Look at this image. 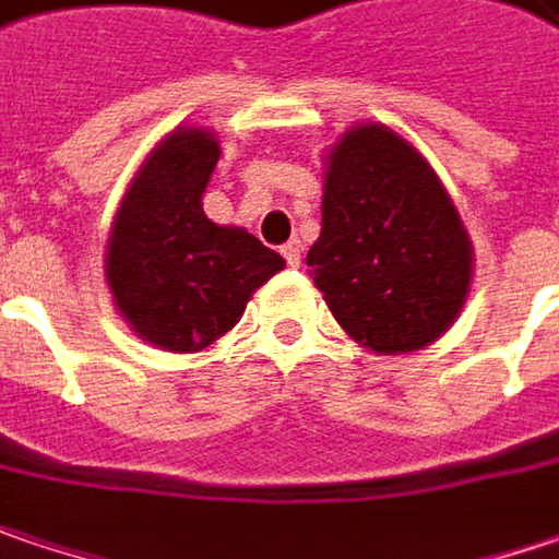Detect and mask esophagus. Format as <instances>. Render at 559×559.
<instances>
[{
    "label": "esophagus",
    "mask_w": 559,
    "mask_h": 559,
    "mask_svg": "<svg viewBox=\"0 0 559 559\" xmlns=\"http://www.w3.org/2000/svg\"><path fill=\"white\" fill-rule=\"evenodd\" d=\"M301 254H305V248H301V241H298V238H293L289 245H283V258H286V264L289 266L301 264Z\"/></svg>",
    "instance_id": "1"
}]
</instances>
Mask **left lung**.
I'll return each mask as SVG.
<instances>
[{
  "label": "left lung",
  "mask_w": 559,
  "mask_h": 559,
  "mask_svg": "<svg viewBox=\"0 0 559 559\" xmlns=\"http://www.w3.org/2000/svg\"><path fill=\"white\" fill-rule=\"evenodd\" d=\"M314 286L361 349L431 346L460 318L472 241L428 159L393 128H349L326 156Z\"/></svg>",
  "instance_id": "8db88e82"
}]
</instances>
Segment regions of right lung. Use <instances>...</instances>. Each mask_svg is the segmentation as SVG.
Returning <instances> with one entry per match:
<instances>
[{"label":"right lung","mask_w":559,"mask_h":559,"mask_svg":"<svg viewBox=\"0 0 559 559\" xmlns=\"http://www.w3.org/2000/svg\"><path fill=\"white\" fill-rule=\"evenodd\" d=\"M219 144L176 128L128 185L106 245V283L128 326L156 349L201 352L229 333L248 298L286 261L204 213Z\"/></svg>","instance_id":"right-lung-1"}]
</instances>
